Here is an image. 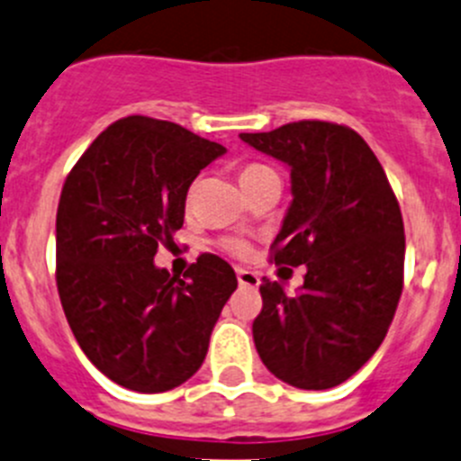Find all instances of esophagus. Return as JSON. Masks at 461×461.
<instances>
[{"label": "esophagus", "mask_w": 461, "mask_h": 461, "mask_svg": "<svg viewBox=\"0 0 461 461\" xmlns=\"http://www.w3.org/2000/svg\"><path fill=\"white\" fill-rule=\"evenodd\" d=\"M236 279H239V284L243 285V288H257V285L261 284L257 272L245 270V267H236Z\"/></svg>", "instance_id": "34e87169"}]
</instances>
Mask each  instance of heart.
Returning a JSON list of instances; mask_svg holds the SVG:
<instances>
[{
    "instance_id": "heart-1",
    "label": "heart",
    "mask_w": 461,
    "mask_h": 461,
    "mask_svg": "<svg viewBox=\"0 0 461 461\" xmlns=\"http://www.w3.org/2000/svg\"><path fill=\"white\" fill-rule=\"evenodd\" d=\"M270 171H272V168L266 167V164H257V162L245 164V167L240 168V173H239L240 186L249 185L252 180L261 177L263 173H270ZM221 248L225 249L227 254H231V257H248V252H249L248 240H243V239H222Z\"/></svg>"
}]
</instances>
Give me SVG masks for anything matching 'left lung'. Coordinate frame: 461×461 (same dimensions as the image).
I'll use <instances>...</instances> for the list:
<instances>
[{
    "label": "left lung",
    "mask_w": 461,
    "mask_h": 461,
    "mask_svg": "<svg viewBox=\"0 0 461 461\" xmlns=\"http://www.w3.org/2000/svg\"><path fill=\"white\" fill-rule=\"evenodd\" d=\"M240 140L290 167L293 204L270 248L306 266L297 294L263 279L252 324L263 365L299 390H329L381 347L403 290L399 200L367 141L333 122H293Z\"/></svg>",
    "instance_id": "8db88e82"
}]
</instances>
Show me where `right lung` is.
I'll list each match as a JSON object with an SVG mask.
<instances>
[{
    "label": "right lung",
    "instance_id": "add662e5",
    "mask_svg": "<svg viewBox=\"0 0 461 461\" xmlns=\"http://www.w3.org/2000/svg\"><path fill=\"white\" fill-rule=\"evenodd\" d=\"M225 146L159 119L107 126L62 185L56 285L76 342L117 385L158 394L203 365L213 324L239 281L200 254L189 270L155 267L185 222L186 191Z\"/></svg>",
    "mask_w": 461,
    "mask_h": 461
}]
</instances>
